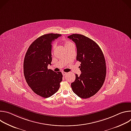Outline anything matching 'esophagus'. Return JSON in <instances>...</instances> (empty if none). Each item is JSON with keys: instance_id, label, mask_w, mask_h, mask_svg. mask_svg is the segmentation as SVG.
<instances>
[{"instance_id": "esophagus-1", "label": "esophagus", "mask_w": 131, "mask_h": 131, "mask_svg": "<svg viewBox=\"0 0 131 131\" xmlns=\"http://www.w3.org/2000/svg\"><path fill=\"white\" fill-rule=\"evenodd\" d=\"M62 74H63V75L64 76H66V74H67V72H62Z\"/></svg>"}]
</instances>
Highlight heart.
Masks as SVG:
<instances>
[{
    "label": "heart",
    "mask_w": 131,
    "mask_h": 131,
    "mask_svg": "<svg viewBox=\"0 0 131 131\" xmlns=\"http://www.w3.org/2000/svg\"><path fill=\"white\" fill-rule=\"evenodd\" d=\"M63 44H64V47H65V48H67L68 47H70V46L73 45V44H72L71 42H70V41H67V40L64 41L63 42ZM54 48H55L54 45H53V46H52V49L54 50Z\"/></svg>",
    "instance_id": "b5f03b06"
}]
</instances>
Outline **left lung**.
Instances as JSON below:
<instances>
[{"mask_svg": "<svg viewBox=\"0 0 131 131\" xmlns=\"http://www.w3.org/2000/svg\"><path fill=\"white\" fill-rule=\"evenodd\" d=\"M68 38L77 47V61L81 73L76 74V79L71 84L73 92L82 99H88L100 90L105 81L106 66L103 53L99 46L88 37L73 34Z\"/></svg>", "mask_w": 131, "mask_h": 131, "instance_id": "8db88e82", "label": "left lung"}]
</instances>
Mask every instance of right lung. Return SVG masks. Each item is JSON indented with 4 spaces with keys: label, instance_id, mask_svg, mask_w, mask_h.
I'll use <instances>...</instances> for the list:
<instances>
[{
    "label": "right lung",
    "instance_id": "1",
    "mask_svg": "<svg viewBox=\"0 0 131 131\" xmlns=\"http://www.w3.org/2000/svg\"><path fill=\"white\" fill-rule=\"evenodd\" d=\"M61 35L48 34L36 39L25 56L23 68L26 82L34 93L48 98L57 92L62 81L61 72L48 69L51 65L52 42Z\"/></svg>",
    "mask_w": 131,
    "mask_h": 131
}]
</instances>
